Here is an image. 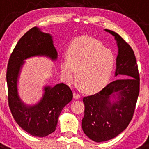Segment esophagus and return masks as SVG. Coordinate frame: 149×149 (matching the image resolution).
<instances>
[{
    "instance_id": "1",
    "label": "esophagus",
    "mask_w": 149,
    "mask_h": 149,
    "mask_svg": "<svg viewBox=\"0 0 149 149\" xmlns=\"http://www.w3.org/2000/svg\"><path fill=\"white\" fill-rule=\"evenodd\" d=\"M73 96H74V99H79V98H81V95L78 94V93H74Z\"/></svg>"
}]
</instances>
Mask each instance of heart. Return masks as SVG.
<instances>
[{
    "instance_id": "obj_1",
    "label": "heart",
    "mask_w": 149,
    "mask_h": 149,
    "mask_svg": "<svg viewBox=\"0 0 149 149\" xmlns=\"http://www.w3.org/2000/svg\"><path fill=\"white\" fill-rule=\"evenodd\" d=\"M115 65V56L97 39L83 36L72 42L68 58L61 60L64 81L72 84L77 77L85 93L101 89L110 81Z\"/></svg>"
}]
</instances>
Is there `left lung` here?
Masks as SVG:
<instances>
[{
  "label": "left lung",
  "instance_id": "obj_1",
  "mask_svg": "<svg viewBox=\"0 0 149 149\" xmlns=\"http://www.w3.org/2000/svg\"><path fill=\"white\" fill-rule=\"evenodd\" d=\"M105 30L115 36L119 48L115 75L129 77L111 82L98 93L83 99L85 106L83 131L97 143L116 137L128 126L139 93V73L134 51L119 34ZM112 96H117L118 101H111Z\"/></svg>",
  "mask_w": 149,
  "mask_h": 149
}]
</instances>
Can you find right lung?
Returning <instances> with one entry per match:
<instances>
[{
    "mask_svg": "<svg viewBox=\"0 0 149 149\" xmlns=\"http://www.w3.org/2000/svg\"><path fill=\"white\" fill-rule=\"evenodd\" d=\"M49 56L56 60L57 52L52 36L34 27L19 39L9 59L6 69L8 103L13 118L26 132L38 137L48 136L56 130L63 107L72 101L73 93L65 84L45 87V94L37 104L27 107L18 95L17 81L23 60L33 56Z\"/></svg>",
    "mask_w": 149,
    "mask_h": 149,
    "instance_id": "obj_1",
    "label": "right lung"
}]
</instances>
